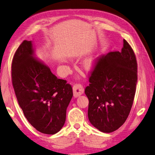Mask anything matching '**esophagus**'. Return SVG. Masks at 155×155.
Listing matches in <instances>:
<instances>
[{
  "label": "esophagus",
  "mask_w": 155,
  "mask_h": 155,
  "mask_svg": "<svg viewBox=\"0 0 155 155\" xmlns=\"http://www.w3.org/2000/svg\"><path fill=\"white\" fill-rule=\"evenodd\" d=\"M83 92H84V88L80 83H76L73 86V93L74 97H79L80 95L83 94Z\"/></svg>",
  "instance_id": "esophagus-1"
}]
</instances>
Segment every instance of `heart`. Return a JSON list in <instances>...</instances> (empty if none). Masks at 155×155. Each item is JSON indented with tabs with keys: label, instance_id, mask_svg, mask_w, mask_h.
Returning a JSON list of instances; mask_svg holds the SVG:
<instances>
[{
	"label": "heart",
	"instance_id": "b5f03b06",
	"mask_svg": "<svg viewBox=\"0 0 155 155\" xmlns=\"http://www.w3.org/2000/svg\"><path fill=\"white\" fill-rule=\"evenodd\" d=\"M92 61H91V60L87 61V62L85 63V67L86 69H90L91 68H92Z\"/></svg>",
	"mask_w": 155,
	"mask_h": 155
}]
</instances>
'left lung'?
<instances>
[{
    "mask_svg": "<svg viewBox=\"0 0 155 155\" xmlns=\"http://www.w3.org/2000/svg\"><path fill=\"white\" fill-rule=\"evenodd\" d=\"M85 93L92 126L105 133L119 129L130 112L137 83V63L131 46L124 39L121 51L98 57Z\"/></svg>",
    "mask_w": 155,
    "mask_h": 155,
    "instance_id": "left-lung-1",
    "label": "left lung"
}]
</instances>
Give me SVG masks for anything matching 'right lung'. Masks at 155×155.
<instances>
[{
    "mask_svg": "<svg viewBox=\"0 0 155 155\" xmlns=\"http://www.w3.org/2000/svg\"><path fill=\"white\" fill-rule=\"evenodd\" d=\"M12 80L18 104L29 124L43 134L60 131L73 96L72 87L35 58L31 41H23L14 54Z\"/></svg>",
    "mask_w": 155,
    "mask_h": 155,
    "instance_id": "1",
    "label": "right lung"
}]
</instances>
